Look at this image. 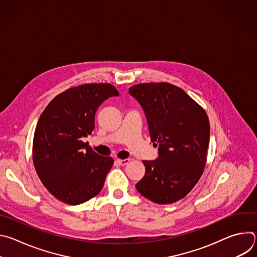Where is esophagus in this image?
I'll use <instances>...</instances> for the list:
<instances>
[{
	"label": "esophagus",
	"instance_id": "esophagus-1",
	"mask_svg": "<svg viewBox=\"0 0 257 257\" xmlns=\"http://www.w3.org/2000/svg\"><path fill=\"white\" fill-rule=\"evenodd\" d=\"M129 162H130V159H125V160H123V159H117V160H116V163H117L118 165H120V166H125V165H127Z\"/></svg>",
	"mask_w": 257,
	"mask_h": 257
}]
</instances>
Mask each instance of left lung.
<instances>
[{"label": "left lung", "mask_w": 257, "mask_h": 257, "mask_svg": "<svg viewBox=\"0 0 257 257\" xmlns=\"http://www.w3.org/2000/svg\"><path fill=\"white\" fill-rule=\"evenodd\" d=\"M129 90L145 113L152 142L159 146L156 161H143L145 175L136 189L159 204L176 202L193 189L204 171L208 117L201 105L171 83H140Z\"/></svg>", "instance_id": "8db88e82"}]
</instances>
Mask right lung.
Segmentation results:
<instances>
[{
  "instance_id": "add662e5",
  "label": "right lung",
  "mask_w": 257,
  "mask_h": 257,
  "mask_svg": "<svg viewBox=\"0 0 257 257\" xmlns=\"http://www.w3.org/2000/svg\"><path fill=\"white\" fill-rule=\"evenodd\" d=\"M118 95L109 83H86L61 92L42 113L32 161L44 186L60 201L77 205L100 192L114 160L97 155L81 138L94 129L101 102Z\"/></svg>"
}]
</instances>
